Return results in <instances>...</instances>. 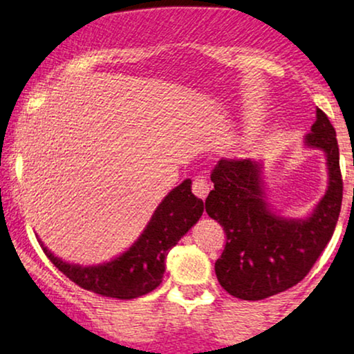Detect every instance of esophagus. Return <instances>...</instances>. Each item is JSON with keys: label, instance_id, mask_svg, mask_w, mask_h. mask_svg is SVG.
Returning a JSON list of instances; mask_svg holds the SVG:
<instances>
[{"label": "esophagus", "instance_id": "34e87169", "mask_svg": "<svg viewBox=\"0 0 354 354\" xmlns=\"http://www.w3.org/2000/svg\"><path fill=\"white\" fill-rule=\"evenodd\" d=\"M209 183L204 180V178H196L194 181H192V192H194L196 196H198L199 199H205L209 194Z\"/></svg>", "mask_w": 354, "mask_h": 354}]
</instances>
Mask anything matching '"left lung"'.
<instances>
[{"label":"left lung","instance_id":"8db88e82","mask_svg":"<svg viewBox=\"0 0 354 354\" xmlns=\"http://www.w3.org/2000/svg\"><path fill=\"white\" fill-rule=\"evenodd\" d=\"M308 149L326 156L328 187L314 212L288 218L266 203L261 163L221 160L212 169L214 189L205 212L223 227L227 241L216 261L218 283L230 296L261 301L292 288L308 274L332 239L343 199L339 151L332 122L324 111L304 138Z\"/></svg>","mask_w":354,"mask_h":354}]
</instances>
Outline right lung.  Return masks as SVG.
Segmentation results:
<instances>
[{
	"label": "right lung",
	"instance_id": "1",
	"mask_svg": "<svg viewBox=\"0 0 354 354\" xmlns=\"http://www.w3.org/2000/svg\"><path fill=\"white\" fill-rule=\"evenodd\" d=\"M203 212V199L191 192V180H185L160 203L132 247L111 261L96 266L75 265L57 258L42 241L40 247L58 271L80 288L104 297L136 299L158 288L168 252L199 221Z\"/></svg>",
	"mask_w": 354,
	"mask_h": 354
}]
</instances>
